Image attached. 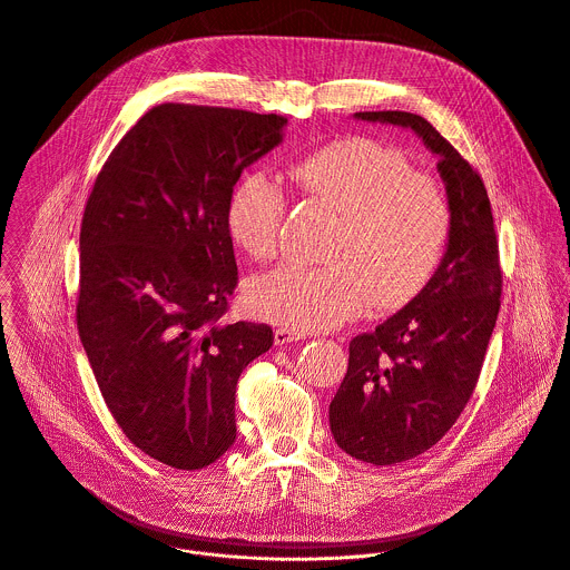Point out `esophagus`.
Here are the masks:
<instances>
[{"mask_svg":"<svg viewBox=\"0 0 570 570\" xmlns=\"http://www.w3.org/2000/svg\"><path fill=\"white\" fill-rule=\"evenodd\" d=\"M302 337H304V333H302V331H295V328H291V326H277V328H275V344H277V346L297 342V340H302Z\"/></svg>","mask_w":570,"mask_h":570,"instance_id":"obj_1","label":"esophagus"}]
</instances>
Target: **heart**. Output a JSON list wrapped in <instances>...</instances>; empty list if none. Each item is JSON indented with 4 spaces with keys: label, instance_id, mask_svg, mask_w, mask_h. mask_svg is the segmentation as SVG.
<instances>
[{
    "label": "heart",
    "instance_id": "1",
    "mask_svg": "<svg viewBox=\"0 0 570 570\" xmlns=\"http://www.w3.org/2000/svg\"><path fill=\"white\" fill-rule=\"evenodd\" d=\"M308 202L335 215L324 266L282 264L246 286L248 306L273 322L317 331L414 299L439 268L452 233L445 189L412 160L371 138L328 142L288 169ZM286 197L262 169L244 174L226 206V228L257 262L277 253Z\"/></svg>",
    "mask_w": 570,
    "mask_h": 570
}]
</instances>
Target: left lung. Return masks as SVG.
Instances as JSON below:
<instances>
[{
    "mask_svg": "<svg viewBox=\"0 0 570 570\" xmlns=\"http://www.w3.org/2000/svg\"><path fill=\"white\" fill-rule=\"evenodd\" d=\"M353 118L412 129L439 158L452 210L439 268L405 308L351 340L346 375L328 405L333 439L348 456L394 465L436 445L476 387L501 304L499 244L481 176L423 116Z\"/></svg>",
    "mask_w": 570,
    "mask_h": 570,
    "instance_id": "left-lung-1",
    "label": "left lung"
}]
</instances>
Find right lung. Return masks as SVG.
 Here are the masks:
<instances>
[{
  "mask_svg": "<svg viewBox=\"0 0 570 570\" xmlns=\"http://www.w3.org/2000/svg\"><path fill=\"white\" fill-rule=\"evenodd\" d=\"M286 118L165 102L114 147L80 228L78 333L122 434L147 456L202 470L237 439L242 371L273 328L224 322L237 286L226 206Z\"/></svg>",
  "mask_w": 570,
  "mask_h": 570,
  "instance_id": "1",
  "label": "right lung"
}]
</instances>
